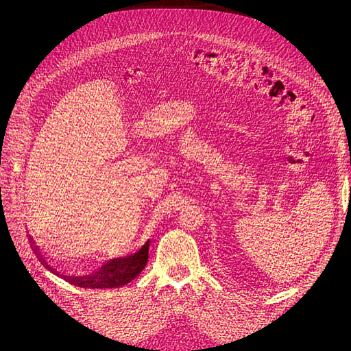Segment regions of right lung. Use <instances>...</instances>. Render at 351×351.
<instances>
[{
	"instance_id": "add662e5",
	"label": "right lung",
	"mask_w": 351,
	"mask_h": 351,
	"mask_svg": "<svg viewBox=\"0 0 351 351\" xmlns=\"http://www.w3.org/2000/svg\"><path fill=\"white\" fill-rule=\"evenodd\" d=\"M149 254V240L141 249L125 258H117L105 262L99 271L89 277H69V282L73 285L83 287V289H117L133 281L139 275L147 263Z\"/></svg>"
}]
</instances>
